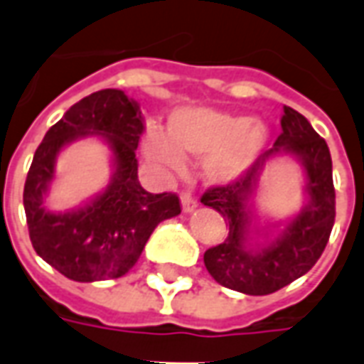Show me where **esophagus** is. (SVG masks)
Listing matches in <instances>:
<instances>
[{"label":"esophagus","instance_id":"34e87169","mask_svg":"<svg viewBox=\"0 0 364 364\" xmlns=\"http://www.w3.org/2000/svg\"><path fill=\"white\" fill-rule=\"evenodd\" d=\"M181 208H183V213H193V210L197 208V198L193 197L191 193H183Z\"/></svg>","mask_w":364,"mask_h":364}]
</instances>
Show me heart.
<instances>
[{"instance_id": "b5f03b06", "label": "heart", "mask_w": 364, "mask_h": 364, "mask_svg": "<svg viewBox=\"0 0 364 364\" xmlns=\"http://www.w3.org/2000/svg\"><path fill=\"white\" fill-rule=\"evenodd\" d=\"M267 142L269 128L261 120L206 107H183L171 112L169 132L148 124L142 146L151 164L169 171H181L185 158H205L206 181L228 185L252 166Z\"/></svg>"}]
</instances>
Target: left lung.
Returning <instances> with one entry per match:
<instances>
[{
	"mask_svg": "<svg viewBox=\"0 0 364 364\" xmlns=\"http://www.w3.org/2000/svg\"><path fill=\"white\" fill-rule=\"evenodd\" d=\"M281 136L236 181L213 187L200 198L228 222V237L205 252V267L226 289L265 296L306 274L320 259L336 222L331 156L306 117L284 107ZM292 155L306 175V205L271 229L255 228L251 198L269 159Z\"/></svg>",
	"mask_w": 364,
	"mask_h": 364,
	"instance_id": "1",
	"label": "left lung"
}]
</instances>
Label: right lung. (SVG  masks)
Returning <instances> with one entry per match:
<instances>
[{
  "mask_svg": "<svg viewBox=\"0 0 364 364\" xmlns=\"http://www.w3.org/2000/svg\"><path fill=\"white\" fill-rule=\"evenodd\" d=\"M140 105L120 90H101L72 105L46 132L28 169L23 205L35 252L77 282L119 279L134 267L159 222L181 214L173 193H148L138 181ZM99 135L112 150V181L85 205L58 213L43 200L55 159L68 143Z\"/></svg>",
  "mask_w": 364,
  "mask_h": 364,
  "instance_id": "1",
  "label": "right lung"
}]
</instances>
